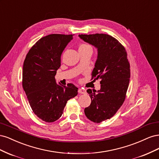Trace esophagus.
I'll return each mask as SVG.
<instances>
[{"label":"esophagus","instance_id":"34e87169","mask_svg":"<svg viewBox=\"0 0 159 159\" xmlns=\"http://www.w3.org/2000/svg\"><path fill=\"white\" fill-rule=\"evenodd\" d=\"M78 92H79V93L85 94V93H86V90H85L84 88H79Z\"/></svg>","mask_w":159,"mask_h":159}]
</instances>
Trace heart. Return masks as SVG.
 <instances>
[{"label":"heart","instance_id":"obj_1","mask_svg":"<svg viewBox=\"0 0 159 159\" xmlns=\"http://www.w3.org/2000/svg\"><path fill=\"white\" fill-rule=\"evenodd\" d=\"M87 47H91L90 46H89L88 44H81L80 46V48H87Z\"/></svg>","mask_w":159,"mask_h":159}]
</instances>
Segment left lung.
I'll use <instances>...</instances> for the list:
<instances>
[{
  "instance_id": "1",
  "label": "left lung",
  "mask_w": 159,
  "mask_h": 159,
  "mask_svg": "<svg viewBox=\"0 0 159 159\" xmlns=\"http://www.w3.org/2000/svg\"><path fill=\"white\" fill-rule=\"evenodd\" d=\"M79 36L98 50L91 80L99 79L101 89L97 93L93 89L87 90L91 103L84 112L90 121L99 123L111 118L125 99L131 75L130 64L125 48L116 38L105 34Z\"/></svg>"
}]
</instances>
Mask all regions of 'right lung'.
<instances>
[{
    "instance_id": "obj_1",
    "label": "right lung",
    "mask_w": 159,
    "mask_h": 159,
    "mask_svg": "<svg viewBox=\"0 0 159 159\" xmlns=\"http://www.w3.org/2000/svg\"><path fill=\"white\" fill-rule=\"evenodd\" d=\"M74 35L52 34L42 37L28 51L24 61L23 89L34 113L47 123L58 119L67 102L78 93L74 84L61 86L55 80L61 53Z\"/></svg>"
}]
</instances>
